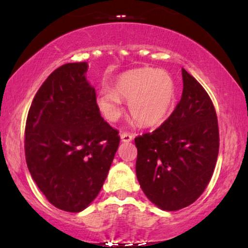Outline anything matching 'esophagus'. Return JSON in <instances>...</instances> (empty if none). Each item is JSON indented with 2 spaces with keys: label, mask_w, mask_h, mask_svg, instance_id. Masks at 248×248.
Returning a JSON list of instances; mask_svg holds the SVG:
<instances>
[{
  "label": "esophagus",
  "mask_w": 248,
  "mask_h": 248,
  "mask_svg": "<svg viewBox=\"0 0 248 248\" xmlns=\"http://www.w3.org/2000/svg\"><path fill=\"white\" fill-rule=\"evenodd\" d=\"M134 135L131 133V132H122L121 133V139L123 142H130L133 140Z\"/></svg>",
  "instance_id": "obj_1"
}]
</instances>
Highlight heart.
<instances>
[{
	"instance_id": "heart-1",
	"label": "heart",
	"mask_w": 248,
	"mask_h": 248,
	"mask_svg": "<svg viewBox=\"0 0 248 248\" xmlns=\"http://www.w3.org/2000/svg\"><path fill=\"white\" fill-rule=\"evenodd\" d=\"M176 99V84L164 70L143 67L124 72L115 79L114 89L103 86L97 104L108 121L122 113V100H128L131 116L141 126H155L167 120Z\"/></svg>"
}]
</instances>
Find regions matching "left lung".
<instances>
[{
  "instance_id": "1",
  "label": "left lung",
  "mask_w": 248,
  "mask_h": 248,
  "mask_svg": "<svg viewBox=\"0 0 248 248\" xmlns=\"http://www.w3.org/2000/svg\"><path fill=\"white\" fill-rule=\"evenodd\" d=\"M183 93L170 116L152 133L134 139L137 177L158 208L176 211L198 200L215 171L219 127L211 98L182 69Z\"/></svg>"
}]
</instances>
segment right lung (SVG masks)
Instances as JSON below:
<instances>
[{"instance_id":"1","label":"right lung","mask_w":248,"mask_h":248,"mask_svg":"<svg viewBox=\"0 0 248 248\" xmlns=\"http://www.w3.org/2000/svg\"><path fill=\"white\" fill-rule=\"evenodd\" d=\"M86 62L57 67L33 97L25 130L30 175L50 204L86 209L100 192L120 144L101 117Z\"/></svg>"}]
</instances>
